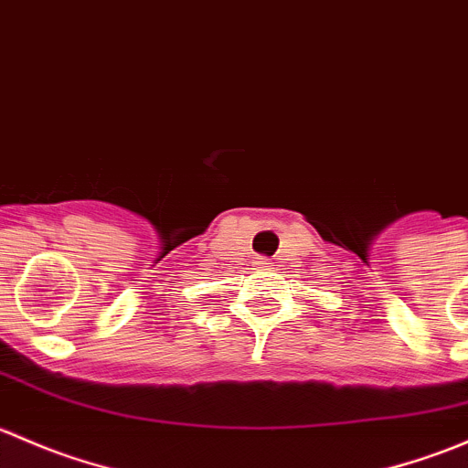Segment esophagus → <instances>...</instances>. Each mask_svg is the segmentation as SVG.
I'll list each match as a JSON object with an SVG mask.
<instances>
[{"label":"esophagus","mask_w":468,"mask_h":468,"mask_svg":"<svg viewBox=\"0 0 468 468\" xmlns=\"http://www.w3.org/2000/svg\"><path fill=\"white\" fill-rule=\"evenodd\" d=\"M258 269H264V271H267V269H273V262L269 261V258H258Z\"/></svg>","instance_id":"esophagus-1"}]
</instances>
